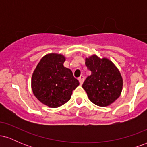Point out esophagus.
I'll return each instance as SVG.
<instances>
[{
    "label": "esophagus",
    "instance_id": "1",
    "mask_svg": "<svg viewBox=\"0 0 147 147\" xmlns=\"http://www.w3.org/2000/svg\"><path fill=\"white\" fill-rule=\"evenodd\" d=\"M79 83H80V84L81 85H82V84H83V82H84V77L83 75H81L80 77H79Z\"/></svg>",
    "mask_w": 147,
    "mask_h": 147
}]
</instances>
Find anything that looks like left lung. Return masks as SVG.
Wrapping results in <instances>:
<instances>
[{
  "label": "left lung",
  "mask_w": 147,
  "mask_h": 147,
  "mask_svg": "<svg viewBox=\"0 0 147 147\" xmlns=\"http://www.w3.org/2000/svg\"><path fill=\"white\" fill-rule=\"evenodd\" d=\"M91 71L82 87L91 102L99 106L111 105L122 93L123 79L120 72L110 59L92 55L85 59Z\"/></svg>",
  "instance_id": "1"
}]
</instances>
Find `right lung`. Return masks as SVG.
<instances>
[{
  "instance_id": "add662e5",
  "label": "right lung",
  "mask_w": 147,
  "mask_h": 147,
  "mask_svg": "<svg viewBox=\"0 0 147 147\" xmlns=\"http://www.w3.org/2000/svg\"><path fill=\"white\" fill-rule=\"evenodd\" d=\"M65 61L61 54H47L37 64L32 76L34 95L50 108L59 107L68 102L72 91L79 85L71 70L63 66Z\"/></svg>"
}]
</instances>
